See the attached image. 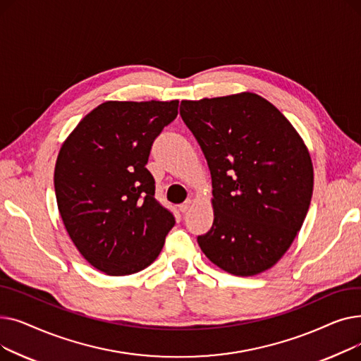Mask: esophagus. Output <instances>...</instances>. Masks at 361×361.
Listing matches in <instances>:
<instances>
[{
	"mask_svg": "<svg viewBox=\"0 0 361 361\" xmlns=\"http://www.w3.org/2000/svg\"><path fill=\"white\" fill-rule=\"evenodd\" d=\"M192 204H193V202L188 199V200H185L183 204H180V211L183 212V214H187L188 211H190V207H192Z\"/></svg>",
	"mask_w": 361,
	"mask_h": 361,
	"instance_id": "34e87169",
	"label": "esophagus"
}]
</instances>
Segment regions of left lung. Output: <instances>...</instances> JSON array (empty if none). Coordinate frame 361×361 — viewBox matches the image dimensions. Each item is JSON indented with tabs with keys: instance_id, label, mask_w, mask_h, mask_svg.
<instances>
[{
	"instance_id": "1",
	"label": "left lung",
	"mask_w": 361,
	"mask_h": 361,
	"mask_svg": "<svg viewBox=\"0 0 361 361\" xmlns=\"http://www.w3.org/2000/svg\"><path fill=\"white\" fill-rule=\"evenodd\" d=\"M180 116L212 176V228L197 237L237 276L272 268L290 249L313 195L309 150L291 123L252 92L181 101Z\"/></svg>"
}]
</instances>
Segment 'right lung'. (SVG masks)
<instances>
[{
  "label": "right lung",
  "instance_id": "1",
  "mask_svg": "<svg viewBox=\"0 0 361 361\" xmlns=\"http://www.w3.org/2000/svg\"><path fill=\"white\" fill-rule=\"evenodd\" d=\"M178 114V101H108L63 143L54 187L66 230L80 255L112 276L154 262L174 215L155 199L146 164L154 140Z\"/></svg>",
  "mask_w": 361,
  "mask_h": 361
}]
</instances>
